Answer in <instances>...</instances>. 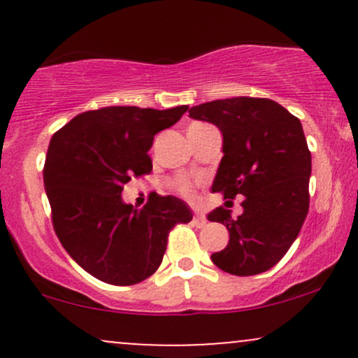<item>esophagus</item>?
I'll return each instance as SVG.
<instances>
[{
  "mask_svg": "<svg viewBox=\"0 0 358 358\" xmlns=\"http://www.w3.org/2000/svg\"><path fill=\"white\" fill-rule=\"evenodd\" d=\"M193 222H195L196 227H203V225L207 224V219H205L203 215H195L193 217Z\"/></svg>",
  "mask_w": 358,
  "mask_h": 358,
  "instance_id": "obj_1",
  "label": "esophagus"
}]
</instances>
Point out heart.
Listing matches in <instances>:
<instances>
[{
	"label": "heart",
	"mask_w": 358,
	"mask_h": 358,
	"mask_svg": "<svg viewBox=\"0 0 358 358\" xmlns=\"http://www.w3.org/2000/svg\"><path fill=\"white\" fill-rule=\"evenodd\" d=\"M176 190L182 193L183 196H192L193 195V185L190 182H185V180H182V182L176 185Z\"/></svg>",
	"instance_id": "heart-1"
}]
</instances>
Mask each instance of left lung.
Returning a JSON list of instances; mask_svg holds the SVG:
<instances>
[{
    "label": "left lung",
    "mask_w": 358,
    "mask_h": 358,
    "mask_svg": "<svg viewBox=\"0 0 358 358\" xmlns=\"http://www.w3.org/2000/svg\"><path fill=\"white\" fill-rule=\"evenodd\" d=\"M188 113L215 124L224 136L212 192L231 200L244 196V212L236 219L224 207L208 213L231 237L227 248L212 254L213 264L234 276L264 273L296 241L310 208L311 153L301 122L264 97L205 102Z\"/></svg>",
    "instance_id": "1"
}]
</instances>
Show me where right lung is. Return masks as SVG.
<instances>
[{
  "label": "right lung",
  "mask_w": 358,
  "mask_h": 358,
  "mask_svg": "<svg viewBox=\"0 0 358 358\" xmlns=\"http://www.w3.org/2000/svg\"><path fill=\"white\" fill-rule=\"evenodd\" d=\"M188 106L165 110L110 106L76 116L50 139L43 183L57 237L82 269L114 286L145 281L162 264L168 234L192 220L188 205L153 193L143 208L122 202L133 176L153 170L155 134Z\"/></svg>",
  "instance_id": "1"
}]
</instances>
